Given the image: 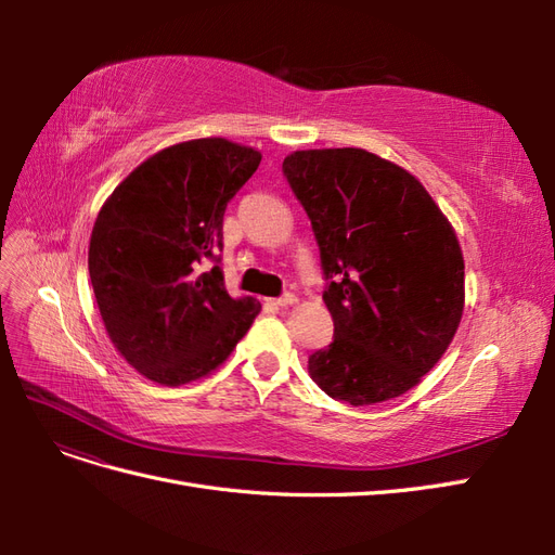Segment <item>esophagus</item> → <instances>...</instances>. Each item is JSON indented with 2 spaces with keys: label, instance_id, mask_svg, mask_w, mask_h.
Returning a JSON list of instances; mask_svg holds the SVG:
<instances>
[{
  "label": "esophagus",
  "instance_id": "esophagus-1",
  "mask_svg": "<svg viewBox=\"0 0 555 555\" xmlns=\"http://www.w3.org/2000/svg\"><path fill=\"white\" fill-rule=\"evenodd\" d=\"M271 304H273V306H278V308H287V306H294V304H296V296L287 292V294H282L280 298H273Z\"/></svg>",
  "mask_w": 555,
  "mask_h": 555
}]
</instances>
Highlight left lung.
<instances>
[{
  "instance_id": "8db88e82",
  "label": "left lung",
  "mask_w": 555,
  "mask_h": 555,
  "mask_svg": "<svg viewBox=\"0 0 555 555\" xmlns=\"http://www.w3.org/2000/svg\"><path fill=\"white\" fill-rule=\"evenodd\" d=\"M282 173L310 217L333 317L310 377L354 408L410 391L461 322L456 233L422 182L365 150H298Z\"/></svg>"
}]
</instances>
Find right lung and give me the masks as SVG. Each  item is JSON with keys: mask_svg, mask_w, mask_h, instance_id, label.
I'll return each mask as SVG.
<instances>
[{"mask_svg": "<svg viewBox=\"0 0 555 555\" xmlns=\"http://www.w3.org/2000/svg\"><path fill=\"white\" fill-rule=\"evenodd\" d=\"M261 153L227 139L166 147L117 184L90 238V280L113 345L141 375L180 386L215 371L255 322L224 287L229 201Z\"/></svg>", "mask_w": 555, "mask_h": 555, "instance_id": "right-lung-1", "label": "right lung"}]
</instances>
